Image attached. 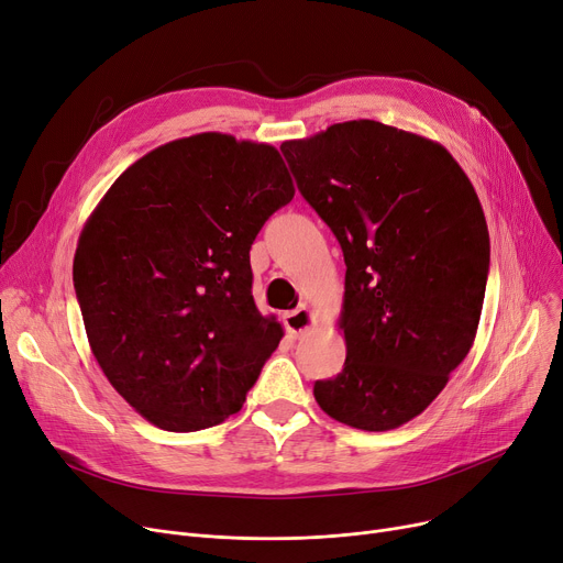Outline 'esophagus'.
Instances as JSON below:
<instances>
[{"instance_id":"esophagus-1","label":"esophagus","mask_w":563,"mask_h":563,"mask_svg":"<svg viewBox=\"0 0 563 563\" xmlns=\"http://www.w3.org/2000/svg\"><path fill=\"white\" fill-rule=\"evenodd\" d=\"M284 323H286L288 334L298 339V336L307 334L316 325V313L309 307H300L296 311H288L284 316Z\"/></svg>"}]
</instances>
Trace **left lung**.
<instances>
[{
    "mask_svg": "<svg viewBox=\"0 0 563 563\" xmlns=\"http://www.w3.org/2000/svg\"><path fill=\"white\" fill-rule=\"evenodd\" d=\"M345 261V362L313 396L332 419L391 431L421 415L470 353L484 309V208L438 142L380 121L282 144Z\"/></svg>",
    "mask_w": 563,
    "mask_h": 563,
    "instance_id": "1",
    "label": "left lung"
}]
</instances>
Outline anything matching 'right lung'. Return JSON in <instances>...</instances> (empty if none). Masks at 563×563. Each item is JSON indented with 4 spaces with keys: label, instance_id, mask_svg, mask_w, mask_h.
<instances>
[{
    "label": "right lung",
    "instance_id": "1",
    "mask_svg": "<svg viewBox=\"0 0 563 563\" xmlns=\"http://www.w3.org/2000/svg\"><path fill=\"white\" fill-rule=\"evenodd\" d=\"M292 195L275 146L201 132L140 157L89 216L73 261L87 339L153 426L192 433L243 408L284 336L254 305L250 250Z\"/></svg>",
    "mask_w": 563,
    "mask_h": 563
}]
</instances>
